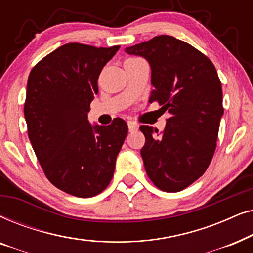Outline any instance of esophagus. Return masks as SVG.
I'll return each mask as SVG.
<instances>
[{"instance_id": "obj_1", "label": "esophagus", "mask_w": 253, "mask_h": 253, "mask_svg": "<svg viewBox=\"0 0 253 253\" xmlns=\"http://www.w3.org/2000/svg\"><path fill=\"white\" fill-rule=\"evenodd\" d=\"M127 126H129V131H130V132H133V131L138 130L137 123L132 122V121H129V122H127Z\"/></svg>"}]
</instances>
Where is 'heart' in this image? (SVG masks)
<instances>
[{
    "instance_id": "b5f03b06",
    "label": "heart",
    "mask_w": 253,
    "mask_h": 253,
    "mask_svg": "<svg viewBox=\"0 0 253 253\" xmlns=\"http://www.w3.org/2000/svg\"><path fill=\"white\" fill-rule=\"evenodd\" d=\"M133 58H136V57H130V58H127V60H133Z\"/></svg>"
}]
</instances>
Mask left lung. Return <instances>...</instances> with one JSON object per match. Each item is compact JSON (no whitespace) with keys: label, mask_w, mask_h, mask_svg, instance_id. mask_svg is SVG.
<instances>
[{"label":"left lung","mask_w":253,"mask_h":253,"mask_svg":"<svg viewBox=\"0 0 253 253\" xmlns=\"http://www.w3.org/2000/svg\"><path fill=\"white\" fill-rule=\"evenodd\" d=\"M126 51L150 62L154 89L148 102H158L169 114L160 134L152 126L139 127L145 170L162 191H182L206 171L216 148L223 115L216 69L202 51L170 36L154 37Z\"/></svg>","instance_id":"obj_1"}]
</instances>
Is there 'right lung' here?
Instances as JSON below:
<instances>
[{
	"instance_id": "right-lung-1",
	"label": "right lung",
	"mask_w": 253,
	"mask_h": 253,
	"mask_svg": "<svg viewBox=\"0 0 253 253\" xmlns=\"http://www.w3.org/2000/svg\"><path fill=\"white\" fill-rule=\"evenodd\" d=\"M119 49L63 44L38 62L27 81L24 115L34 153L51 184L79 198L109 185L127 134L122 119L107 126L87 121L100 72Z\"/></svg>"
}]
</instances>
